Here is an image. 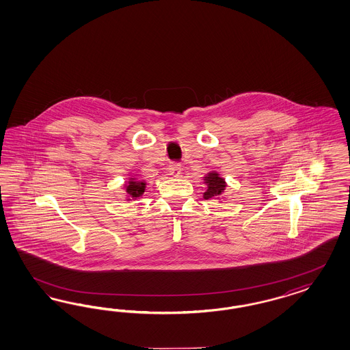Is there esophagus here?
Listing matches in <instances>:
<instances>
[{
  "label": "esophagus",
  "mask_w": 350,
  "mask_h": 350,
  "mask_svg": "<svg viewBox=\"0 0 350 350\" xmlns=\"http://www.w3.org/2000/svg\"><path fill=\"white\" fill-rule=\"evenodd\" d=\"M170 174H174V176H178L180 173V167L178 164H173L170 165Z\"/></svg>",
  "instance_id": "esophagus-1"
}]
</instances>
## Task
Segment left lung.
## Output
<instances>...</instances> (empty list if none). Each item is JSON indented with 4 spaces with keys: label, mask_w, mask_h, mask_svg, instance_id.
Listing matches in <instances>:
<instances>
[{
    "label": "left lung",
    "mask_w": 350,
    "mask_h": 350,
    "mask_svg": "<svg viewBox=\"0 0 350 350\" xmlns=\"http://www.w3.org/2000/svg\"><path fill=\"white\" fill-rule=\"evenodd\" d=\"M204 182L208 186V189L204 192V199H212V198L218 199L222 195V192L226 190V180L222 177H219L217 172L209 173L204 178Z\"/></svg>",
    "instance_id": "8db88e82"
}]
</instances>
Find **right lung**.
<instances>
[{"label": "right lung", "mask_w": 350, "mask_h": 350, "mask_svg": "<svg viewBox=\"0 0 350 350\" xmlns=\"http://www.w3.org/2000/svg\"><path fill=\"white\" fill-rule=\"evenodd\" d=\"M128 193V200L132 199H137L139 196H142V193L145 192L146 183L144 180H137L136 178H131L128 180L127 185L124 186Z\"/></svg>", "instance_id": "obj_1"}]
</instances>
